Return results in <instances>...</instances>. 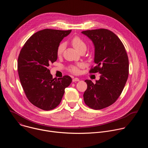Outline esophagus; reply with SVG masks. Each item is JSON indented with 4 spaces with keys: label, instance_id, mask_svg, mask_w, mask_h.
Segmentation results:
<instances>
[{
    "label": "esophagus",
    "instance_id": "34e87169",
    "mask_svg": "<svg viewBox=\"0 0 148 148\" xmlns=\"http://www.w3.org/2000/svg\"><path fill=\"white\" fill-rule=\"evenodd\" d=\"M79 81V78H77V77H75V78H74L73 79V82H75V81Z\"/></svg>",
    "mask_w": 148,
    "mask_h": 148
}]
</instances>
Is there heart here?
Listing matches in <instances>:
<instances>
[{
  "mask_svg": "<svg viewBox=\"0 0 148 148\" xmlns=\"http://www.w3.org/2000/svg\"><path fill=\"white\" fill-rule=\"evenodd\" d=\"M71 43L74 46V47L78 50L79 51L83 49H86V44L84 40L79 36H74L71 39ZM65 49V44L64 43H61L58 45L57 49V56H61L63 51ZM85 66V64L83 62H77L75 64H71L69 66V70L71 73L77 74L79 73L80 69H82Z\"/></svg>",
  "mask_w": 148,
  "mask_h": 148,
  "instance_id": "heart-1",
  "label": "heart"
}]
</instances>
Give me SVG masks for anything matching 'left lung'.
Listing matches in <instances>:
<instances>
[{
    "label": "left lung",
    "mask_w": 148,
    "mask_h": 148,
    "mask_svg": "<svg viewBox=\"0 0 148 148\" xmlns=\"http://www.w3.org/2000/svg\"><path fill=\"white\" fill-rule=\"evenodd\" d=\"M93 42L95 47L94 62L90 73L101 74L94 84L86 79L87 89L83 97L90 108L98 110L113 104L121 94L128 79L129 60L125 47L112 32L99 29L82 32Z\"/></svg>",
    "instance_id": "1"
}]
</instances>
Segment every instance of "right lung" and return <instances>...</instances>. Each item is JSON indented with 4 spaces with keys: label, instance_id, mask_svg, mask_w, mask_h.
<instances>
[{
    "label": "right lung",
    "instance_id": "add662e5",
    "mask_svg": "<svg viewBox=\"0 0 148 148\" xmlns=\"http://www.w3.org/2000/svg\"><path fill=\"white\" fill-rule=\"evenodd\" d=\"M71 32L49 29L38 31L27 40L18 55V74L26 97L43 110L57 107L65 88L71 83L69 75L53 78L48 69L49 64L57 59L58 45Z\"/></svg>",
    "mask_w": 148,
    "mask_h": 148
}]
</instances>
